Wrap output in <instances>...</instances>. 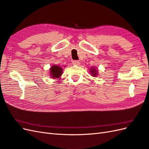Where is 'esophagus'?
Returning <instances> with one entry per match:
<instances>
[{
	"instance_id": "esophagus-1",
	"label": "esophagus",
	"mask_w": 149,
	"mask_h": 149,
	"mask_svg": "<svg viewBox=\"0 0 149 149\" xmlns=\"http://www.w3.org/2000/svg\"><path fill=\"white\" fill-rule=\"evenodd\" d=\"M72 63H73V65H79V64H80V62L77 60H74L72 61Z\"/></svg>"
}]
</instances>
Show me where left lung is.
Here are the masks:
<instances>
[{
  "instance_id": "obj_1",
  "label": "left lung",
  "mask_w": 149,
  "mask_h": 149,
  "mask_svg": "<svg viewBox=\"0 0 149 149\" xmlns=\"http://www.w3.org/2000/svg\"><path fill=\"white\" fill-rule=\"evenodd\" d=\"M89 72H90L91 76H93V77H97V75H98V69L95 67H91Z\"/></svg>"
}]
</instances>
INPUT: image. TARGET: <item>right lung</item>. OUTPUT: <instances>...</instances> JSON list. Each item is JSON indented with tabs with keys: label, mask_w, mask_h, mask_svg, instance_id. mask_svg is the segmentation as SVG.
<instances>
[{
	"label": "right lung",
	"mask_w": 149,
	"mask_h": 149,
	"mask_svg": "<svg viewBox=\"0 0 149 149\" xmlns=\"http://www.w3.org/2000/svg\"><path fill=\"white\" fill-rule=\"evenodd\" d=\"M49 74L52 79H58L63 74V68L56 65H52L49 68Z\"/></svg>",
	"instance_id": "right-lung-1"
}]
</instances>
